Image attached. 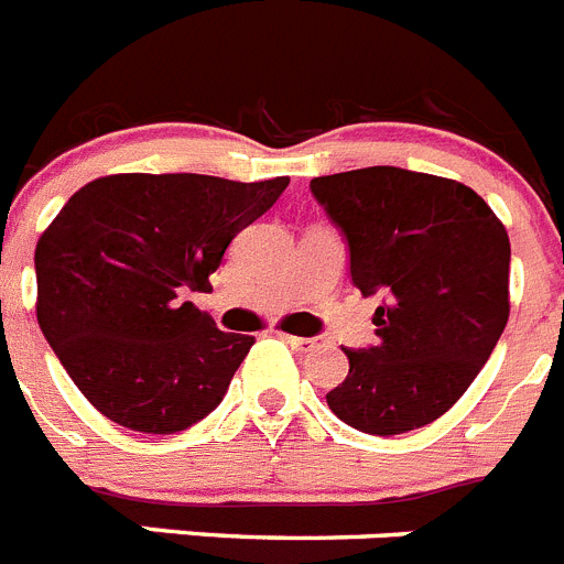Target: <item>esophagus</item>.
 Segmentation results:
<instances>
[{"label": "esophagus", "instance_id": "esophagus-1", "mask_svg": "<svg viewBox=\"0 0 564 564\" xmlns=\"http://www.w3.org/2000/svg\"><path fill=\"white\" fill-rule=\"evenodd\" d=\"M283 340H286L289 346H292V349H295V351H312V349H317V346H321V340H317V337L283 335Z\"/></svg>", "mask_w": 564, "mask_h": 564}]
</instances>
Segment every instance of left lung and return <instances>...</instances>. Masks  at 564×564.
<instances>
[{
	"instance_id": "1",
	"label": "left lung",
	"mask_w": 564,
	"mask_h": 564,
	"mask_svg": "<svg viewBox=\"0 0 564 564\" xmlns=\"http://www.w3.org/2000/svg\"><path fill=\"white\" fill-rule=\"evenodd\" d=\"M312 193L349 241L355 286L383 297L377 346L346 349L349 375L326 403L377 437L434 423L506 329V227L471 187L400 166L321 175Z\"/></svg>"
}]
</instances>
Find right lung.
<instances>
[{
    "mask_svg": "<svg viewBox=\"0 0 564 564\" xmlns=\"http://www.w3.org/2000/svg\"><path fill=\"white\" fill-rule=\"evenodd\" d=\"M289 178L105 175L70 195L36 243V317L78 391L112 423L175 434L221 403L254 337L181 301Z\"/></svg>",
    "mask_w": 564,
    "mask_h": 564,
    "instance_id": "add662e5",
    "label": "right lung"
}]
</instances>
